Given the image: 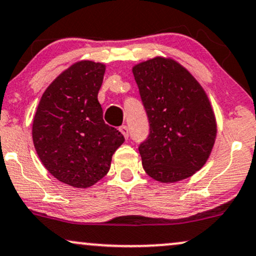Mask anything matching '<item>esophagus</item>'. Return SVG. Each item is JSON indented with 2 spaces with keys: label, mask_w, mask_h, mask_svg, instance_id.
<instances>
[{
  "label": "esophagus",
  "mask_w": 256,
  "mask_h": 256,
  "mask_svg": "<svg viewBox=\"0 0 256 256\" xmlns=\"http://www.w3.org/2000/svg\"><path fill=\"white\" fill-rule=\"evenodd\" d=\"M118 129H120V132H121V133L123 134V136H124L126 140H127L128 136H129V132H128L127 126H121V127H120Z\"/></svg>",
  "instance_id": "obj_1"
}]
</instances>
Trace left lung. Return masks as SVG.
<instances>
[{"label":"left lung","instance_id":"left-lung-1","mask_svg":"<svg viewBox=\"0 0 256 256\" xmlns=\"http://www.w3.org/2000/svg\"><path fill=\"white\" fill-rule=\"evenodd\" d=\"M132 71L150 126V136L138 147L144 172L164 184L190 178L215 144L217 122L209 97L172 58L154 56Z\"/></svg>","mask_w":256,"mask_h":256}]
</instances>
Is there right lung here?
<instances>
[{"label": "right lung", "mask_w": 256, "mask_h": 256, "mask_svg": "<svg viewBox=\"0 0 256 256\" xmlns=\"http://www.w3.org/2000/svg\"><path fill=\"white\" fill-rule=\"evenodd\" d=\"M104 74L103 62H74L47 86L34 115L32 136L41 162L59 182L77 188L100 180L124 142L103 121L97 94Z\"/></svg>", "instance_id": "obj_1"}]
</instances>
